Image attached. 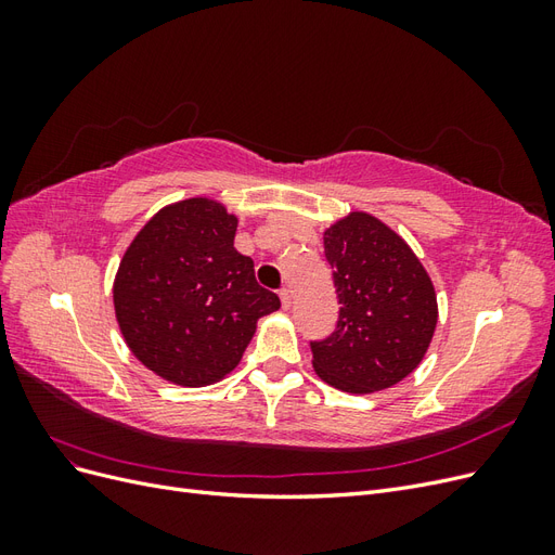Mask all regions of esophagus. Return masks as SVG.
<instances>
[{
    "label": "esophagus",
    "instance_id": "esophagus-1",
    "mask_svg": "<svg viewBox=\"0 0 555 555\" xmlns=\"http://www.w3.org/2000/svg\"><path fill=\"white\" fill-rule=\"evenodd\" d=\"M280 300H282V308L289 310L292 308V292L287 287L280 289Z\"/></svg>",
    "mask_w": 555,
    "mask_h": 555
}]
</instances>
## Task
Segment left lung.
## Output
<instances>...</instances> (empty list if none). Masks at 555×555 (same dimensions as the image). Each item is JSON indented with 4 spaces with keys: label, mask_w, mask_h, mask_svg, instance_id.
<instances>
[{
    "label": "left lung",
    "mask_w": 555,
    "mask_h": 555,
    "mask_svg": "<svg viewBox=\"0 0 555 555\" xmlns=\"http://www.w3.org/2000/svg\"><path fill=\"white\" fill-rule=\"evenodd\" d=\"M340 314L335 331L310 343L312 367L347 393H373L422 363L438 324V296L422 261L393 229L349 212L324 231Z\"/></svg>",
    "instance_id": "left-lung-1"
}]
</instances>
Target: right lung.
<instances>
[{"instance_id":"add662e5","label":"right lung","mask_w":555,"mask_h":555,"mask_svg":"<svg viewBox=\"0 0 555 555\" xmlns=\"http://www.w3.org/2000/svg\"><path fill=\"white\" fill-rule=\"evenodd\" d=\"M238 217L206 196L162 208L131 241L113 284L115 317L131 354L180 386L227 377L259 317L280 308L233 247Z\"/></svg>"}]
</instances>
